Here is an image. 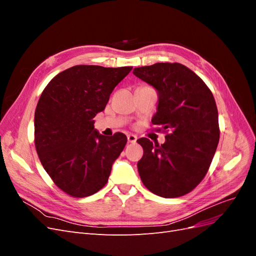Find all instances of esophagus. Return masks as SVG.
I'll use <instances>...</instances> for the list:
<instances>
[{
	"mask_svg": "<svg viewBox=\"0 0 256 256\" xmlns=\"http://www.w3.org/2000/svg\"><path fill=\"white\" fill-rule=\"evenodd\" d=\"M127 138H128V142L129 143H136V140H138V136H134V134H128Z\"/></svg>",
	"mask_w": 256,
	"mask_h": 256,
	"instance_id": "obj_1",
	"label": "esophagus"
}]
</instances>
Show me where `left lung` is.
Listing matches in <instances>:
<instances>
[{
  "instance_id": "left-lung-1",
  "label": "left lung",
  "mask_w": 256,
  "mask_h": 256,
  "mask_svg": "<svg viewBox=\"0 0 256 256\" xmlns=\"http://www.w3.org/2000/svg\"><path fill=\"white\" fill-rule=\"evenodd\" d=\"M134 74L157 90V112L152 122L170 131L161 145L147 138L138 140L144 150L138 162L142 182L166 198L187 194L205 177L219 143L212 92L180 63L138 67Z\"/></svg>"
}]
</instances>
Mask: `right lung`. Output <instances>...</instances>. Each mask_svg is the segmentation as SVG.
Segmentation results:
<instances>
[{"mask_svg":"<svg viewBox=\"0 0 256 256\" xmlns=\"http://www.w3.org/2000/svg\"><path fill=\"white\" fill-rule=\"evenodd\" d=\"M131 69L76 65L54 76L38 100L36 150L46 172L67 194L85 198L106 184L127 136L100 134L92 118Z\"/></svg>","mask_w":256,"mask_h":256,"instance_id":"1","label":"right lung"}]
</instances>
